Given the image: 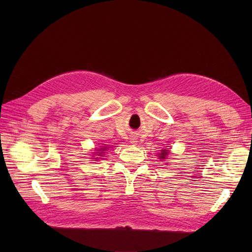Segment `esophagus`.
<instances>
[{"mask_svg":"<svg viewBox=\"0 0 252 252\" xmlns=\"http://www.w3.org/2000/svg\"><path fill=\"white\" fill-rule=\"evenodd\" d=\"M129 142H130V144H133V145H136L138 141H137V139H136V138H134V137H133V138H130Z\"/></svg>","mask_w":252,"mask_h":252,"instance_id":"esophagus-1","label":"esophagus"}]
</instances>
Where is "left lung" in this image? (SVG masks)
Returning <instances> with one entry per match:
<instances>
[{
  "instance_id": "left-lung-1",
  "label": "left lung",
  "mask_w": 252,
  "mask_h": 252,
  "mask_svg": "<svg viewBox=\"0 0 252 252\" xmlns=\"http://www.w3.org/2000/svg\"><path fill=\"white\" fill-rule=\"evenodd\" d=\"M168 153H169L168 150H161V153L159 154V156H158V157H159L160 159H165L166 156L168 155Z\"/></svg>"
}]
</instances>
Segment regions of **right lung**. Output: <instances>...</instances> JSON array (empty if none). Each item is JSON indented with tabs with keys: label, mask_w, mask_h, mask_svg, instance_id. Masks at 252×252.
<instances>
[{
	"label": "right lung",
	"mask_w": 252,
	"mask_h": 252,
	"mask_svg": "<svg viewBox=\"0 0 252 252\" xmlns=\"http://www.w3.org/2000/svg\"><path fill=\"white\" fill-rule=\"evenodd\" d=\"M100 150H101V151H105V150H106V147H105V146H102V148H101ZM101 153H102V152H100L99 154H101ZM99 154H98V155H99Z\"/></svg>",
	"instance_id": "1"
}]
</instances>
